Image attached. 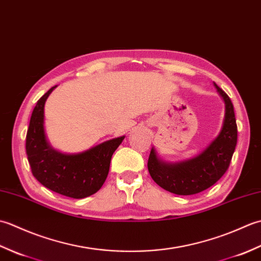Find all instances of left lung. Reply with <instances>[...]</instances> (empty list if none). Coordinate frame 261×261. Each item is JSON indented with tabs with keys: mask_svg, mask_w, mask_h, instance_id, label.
Segmentation results:
<instances>
[{
	"mask_svg": "<svg viewBox=\"0 0 261 261\" xmlns=\"http://www.w3.org/2000/svg\"><path fill=\"white\" fill-rule=\"evenodd\" d=\"M225 103L223 125L219 136L198 156L170 164L159 159L152 148L148 170L152 179L164 190L177 195H193L214 185L229 168L238 139L236 115L230 97L215 84Z\"/></svg>",
	"mask_w": 261,
	"mask_h": 261,
	"instance_id": "left-lung-1",
	"label": "left lung"
}]
</instances>
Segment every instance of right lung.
Instances as JSON below:
<instances>
[{"label":"right lung","mask_w":261,"mask_h":261,"mask_svg":"<svg viewBox=\"0 0 261 261\" xmlns=\"http://www.w3.org/2000/svg\"><path fill=\"white\" fill-rule=\"evenodd\" d=\"M56 86L39 98L32 111L25 140L28 160L32 175L43 186L65 196L84 198L95 194L104 184L111 158L124 136L80 153L66 154L55 150L45 134L43 110L46 99Z\"/></svg>","instance_id":"add662e5"}]
</instances>
